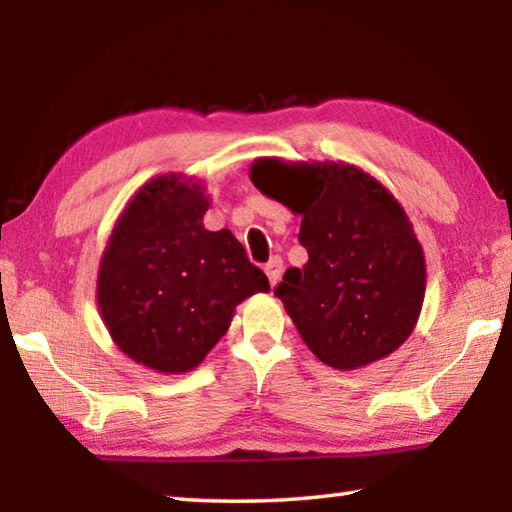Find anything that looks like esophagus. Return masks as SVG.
<instances>
[{
  "label": "esophagus",
  "mask_w": 512,
  "mask_h": 512,
  "mask_svg": "<svg viewBox=\"0 0 512 512\" xmlns=\"http://www.w3.org/2000/svg\"><path fill=\"white\" fill-rule=\"evenodd\" d=\"M264 271H266V275H268V282L277 284V280H280L282 271H284V262H282L280 257H273L271 262L264 264Z\"/></svg>",
  "instance_id": "esophagus-1"
}]
</instances>
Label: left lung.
I'll list each match as a JSON object with an SVG mask.
<instances>
[{
	"mask_svg": "<svg viewBox=\"0 0 512 512\" xmlns=\"http://www.w3.org/2000/svg\"><path fill=\"white\" fill-rule=\"evenodd\" d=\"M250 178L302 214L309 259L273 291L309 350L352 370L400 348L420 316L424 255L395 198L350 164L257 160Z\"/></svg>",
	"mask_w": 512,
	"mask_h": 512,
	"instance_id": "8db88e82",
	"label": "left lung"
}]
</instances>
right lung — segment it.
<instances>
[{
	"instance_id": "1",
	"label": "right lung",
	"mask_w": 512,
	"mask_h": 512,
	"mask_svg": "<svg viewBox=\"0 0 512 512\" xmlns=\"http://www.w3.org/2000/svg\"><path fill=\"white\" fill-rule=\"evenodd\" d=\"M207 205L198 185L155 178L128 203L103 253L101 316L119 348L153 370L196 368L239 302L271 289L230 230L203 228Z\"/></svg>"
}]
</instances>
